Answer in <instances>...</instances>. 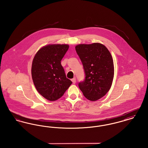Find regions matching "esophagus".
<instances>
[{
    "label": "esophagus",
    "instance_id": "esophagus-1",
    "mask_svg": "<svg viewBox=\"0 0 148 148\" xmlns=\"http://www.w3.org/2000/svg\"><path fill=\"white\" fill-rule=\"evenodd\" d=\"M71 81H72V82H73V84H75V83H76V78H75V77L73 78V79H71Z\"/></svg>",
    "mask_w": 148,
    "mask_h": 148
}]
</instances>
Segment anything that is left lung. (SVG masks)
<instances>
[{"label": "left lung", "mask_w": 148, "mask_h": 148, "mask_svg": "<svg viewBox=\"0 0 148 148\" xmlns=\"http://www.w3.org/2000/svg\"><path fill=\"white\" fill-rule=\"evenodd\" d=\"M75 50L84 69L85 78L79 83L85 97L96 101L103 97L112 84L114 68L110 53L98 42L79 44Z\"/></svg>", "instance_id": "obj_1"}]
</instances>
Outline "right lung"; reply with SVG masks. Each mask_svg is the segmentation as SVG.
<instances>
[{"instance_id":"obj_1","label":"right lung","mask_w":148,"mask_h":148,"mask_svg":"<svg viewBox=\"0 0 148 148\" xmlns=\"http://www.w3.org/2000/svg\"><path fill=\"white\" fill-rule=\"evenodd\" d=\"M67 44H49L36 53L32 66L35 88L44 98L55 101L61 98L72 82L66 78L61 60L68 51Z\"/></svg>"}]
</instances>
